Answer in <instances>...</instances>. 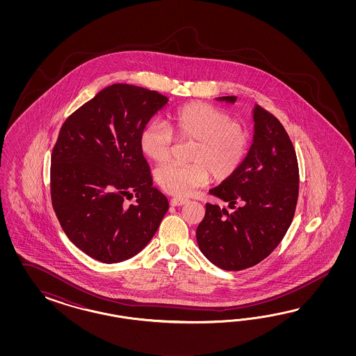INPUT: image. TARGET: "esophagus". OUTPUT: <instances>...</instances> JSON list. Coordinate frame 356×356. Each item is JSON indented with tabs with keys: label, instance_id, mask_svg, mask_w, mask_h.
Segmentation results:
<instances>
[{
	"label": "esophagus",
	"instance_id": "1",
	"mask_svg": "<svg viewBox=\"0 0 356 356\" xmlns=\"http://www.w3.org/2000/svg\"><path fill=\"white\" fill-rule=\"evenodd\" d=\"M185 204H188V200H185V198H177V197H175L171 200V205L172 206H183Z\"/></svg>",
	"mask_w": 356,
	"mask_h": 356
}]
</instances>
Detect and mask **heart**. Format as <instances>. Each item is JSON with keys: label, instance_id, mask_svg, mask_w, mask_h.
<instances>
[{"label": "heart", "instance_id": "b5f03b06", "mask_svg": "<svg viewBox=\"0 0 356 356\" xmlns=\"http://www.w3.org/2000/svg\"><path fill=\"white\" fill-rule=\"evenodd\" d=\"M172 134L159 120L150 121L140 136L142 152L152 162L162 163L172 154L175 137L192 142L191 164L167 163L154 172L156 184L165 193L185 197L209 180L231 177L244 162L249 150V136L226 111L206 103H189L172 116Z\"/></svg>", "mask_w": 356, "mask_h": 356}]
</instances>
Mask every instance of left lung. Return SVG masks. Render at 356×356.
Returning a JSON list of instances; mask_svg holds the SVG:
<instances>
[{"label":"left lung","instance_id":"obj_1","mask_svg":"<svg viewBox=\"0 0 356 356\" xmlns=\"http://www.w3.org/2000/svg\"><path fill=\"white\" fill-rule=\"evenodd\" d=\"M218 100L235 103L236 97ZM253 143L244 162L210 189L234 211L206 204L205 218L195 231L204 256L223 270L248 269L266 259L286 235L298 204L299 167L287 131L259 106L253 109Z\"/></svg>","mask_w":356,"mask_h":356}]
</instances>
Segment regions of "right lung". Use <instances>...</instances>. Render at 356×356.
<instances>
[{"label":"right lung","mask_w":356,"mask_h":356,"mask_svg":"<svg viewBox=\"0 0 356 356\" xmlns=\"http://www.w3.org/2000/svg\"><path fill=\"white\" fill-rule=\"evenodd\" d=\"M167 102L156 91L116 83L78 108L58 133L51 159L54 213L69 240L100 262L136 256L168 210L140 146V131Z\"/></svg>","instance_id":"right-lung-1"}]
</instances>
